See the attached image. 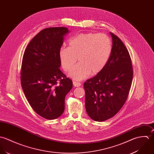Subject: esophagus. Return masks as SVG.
I'll return each mask as SVG.
<instances>
[{"label": "esophagus", "instance_id": "obj_1", "mask_svg": "<svg viewBox=\"0 0 154 154\" xmlns=\"http://www.w3.org/2000/svg\"><path fill=\"white\" fill-rule=\"evenodd\" d=\"M73 85L74 86V87H80L81 86V83L80 82L74 81L73 82Z\"/></svg>", "mask_w": 154, "mask_h": 154}]
</instances>
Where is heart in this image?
<instances>
[{
    "label": "heart",
    "mask_w": 154,
    "mask_h": 154,
    "mask_svg": "<svg viewBox=\"0 0 154 154\" xmlns=\"http://www.w3.org/2000/svg\"><path fill=\"white\" fill-rule=\"evenodd\" d=\"M68 45L69 47L60 49V59L63 70L69 71L78 58L79 63L69 73L70 77L77 80L99 73L109 61L112 51V40L105 33H80L71 38Z\"/></svg>",
    "instance_id": "heart-1"
}]
</instances>
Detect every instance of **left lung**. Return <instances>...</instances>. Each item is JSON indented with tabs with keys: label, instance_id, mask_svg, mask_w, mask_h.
Instances as JSON below:
<instances>
[{
	"label": "left lung",
	"instance_id": "1",
	"mask_svg": "<svg viewBox=\"0 0 154 154\" xmlns=\"http://www.w3.org/2000/svg\"><path fill=\"white\" fill-rule=\"evenodd\" d=\"M112 51L104 68L84 83L85 106L94 121L114 117L125 103L131 85L133 66L129 52L122 40L111 32Z\"/></svg>",
	"mask_w": 154,
	"mask_h": 154
}]
</instances>
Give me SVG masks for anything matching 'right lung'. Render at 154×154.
<instances>
[{
  "instance_id": "1",
  "label": "right lung",
  "mask_w": 154,
  "mask_h": 154,
  "mask_svg": "<svg viewBox=\"0 0 154 154\" xmlns=\"http://www.w3.org/2000/svg\"><path fill=\"white\" fill-rule=\"evenodd\" d=\"M66 27L43 29L27 45L23 58L21 83L33 110L48 120L58 118L65 109V97L72 80L60 70L59 51Z\"/></svg>"
}]
</instances>
